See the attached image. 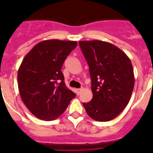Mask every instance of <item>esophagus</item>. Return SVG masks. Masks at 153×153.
Listing matches in <instances>:
<instances>
[{
  "instance_id": "obj_1",
  "label": "esophagus",
  "mask_w": 153,
  "mask_h": 153,
  "mask_svg": "<svg viewBox=\"0 0 153 153\" xmlns=\"http://www.w3.org/2000/svg\"><path fill=\"white\" fill-rule=\"evenodd\" d=\"M82 88H80V89H76V94H77V95H79L80 94H81V91H82Z\"/></svg>"
}]
</instances>
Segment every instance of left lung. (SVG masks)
Returning <instances> with one entry per match:
<instances>
[{
	"label": "left lung",
	"instance_id": "8db88e82",
	"mask_svg": "<svg viewBox=\"0 0 153 153\" xmlns=\"http://www.w3.org/2000/svg\"><path fill=\"white\" fill-rule=\"evenodd\" d=\"M79 46L89 65L93 98L83 102L95 121L114 119L129 102L134 87L132 64L125 52L110 43L81 41Z\"/></svg>",
	"mask_w": 153,
	"mask_h": 153
}]
</instances>
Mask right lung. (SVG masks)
Wrapping results in <instances>:
<instances>
[{
  "instance_id": "1",
  "label": "right lung",
  "mask_w": 153,
  "mask_h": 153,
  "mask_svg": "<svg viewBox=\"0 0 153 153\" xmlns=\"http://www.w3.org/2000/svg\"><path fill=\"white\" fill-rule=\"evenodd\" d=\"M76 46V41L46 40L24 57L17 74L19 91L25 106L39 119L57 118L75 97L65 86L61 68Z\"/></svg>"
}]
</instances>
